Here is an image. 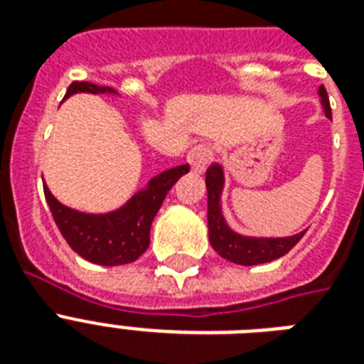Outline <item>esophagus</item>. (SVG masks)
<instances>
[{
    "mask_svg": "<svg viewBox=\"0 0 364 364\" xmlns=\"http://www.w3.org/2000/svg\"><path fill=\"white\" fill-rule=\"evenodd\" d=\"M187 160L188 164L193 166L194 171L202 173V171H205V168L211 164V160H213V151H211V147H208V145H196V147H193L188 151Z\"/></svg>",
    "mask_w": 364,
    "mask_h": 364,
    "instance_id": "esophagus-1",
    "label": "esophagus"
}]
</instances>
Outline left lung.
Instances as JSON below:
<instances>
[{
  "label": "left lung",
  "instance_id": "8db88e82",
  "mask_svg": "<svg viewBox=\"0 0 364 364\" xmlns=\"http://www.w3.org/2000/svg\"><path fill=\"white\" fill-rule=\"evenodd\" d=\"M319 98L325 115L333 119L331 104L325 87H319ZM225 187V173L223 166L211 164L205 171V188H208V228H210V243L223 259L230 260L234 264L255 266L264 264L287 255L291 249L300 242L306 230L287 236V238H253L234 232L223 217L221 194Z\"/></svg>",
  "mask_w": 364,
  "mask_h": 364
}]
</instances>
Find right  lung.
I'll return each instance as SVG.
<instances>
[{"label":"right lung","instance_id":"right-lung-1","mask_svg":"<svg viewBox=\"0 0 364 364\" xmlns=\"http://www.w3.org/2000/svg\"><path fill=\"white\" fill-rule=\"evenodd\" d=\"M77 92L117 94L109 87L75 81L68 88L65 98ZM188 170V164H183L162 171L147 183V187L137 191L122 208L98 215L82 213L60 204L47 185H43V191L56 227L77 255L94 264L119 266L134 262L147 251L154 215L159 213L168 191Z\"/></svg>","mask_w":364,"mask_h":364}]
</instances>
